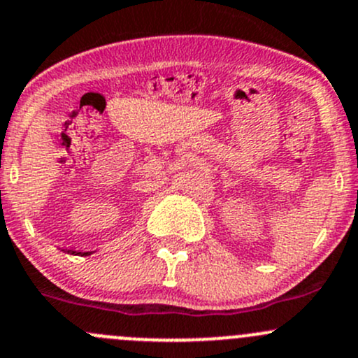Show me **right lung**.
<instances>
[{
    "label": "right lung",
    "mask_w": 358,
    "mask_h": 358,
    "mask_svg": "<svg viewBox=\"0 0 358 358\" xmlns=\"http://www.w3.org/2000/svg\"><path fill=\"white\" fill-rule=\"evenodd\" d=\"M64 252H69V255H74V256H90L93 255V251H76V249H62Z\"/></svg>",
    "instance_id": "obj_1"
}]
</instances>
